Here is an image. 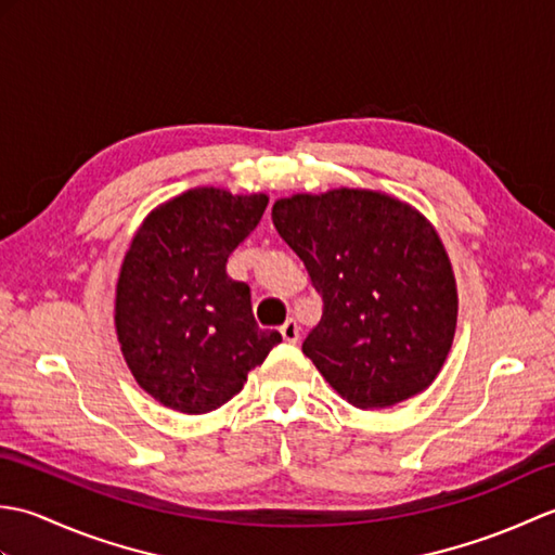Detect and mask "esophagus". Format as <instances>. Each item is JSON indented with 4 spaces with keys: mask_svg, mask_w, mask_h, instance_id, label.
<instances>
[{
    "mask_svg": "<svg viewBox=\"0 0 555 555\" xmlns=\"http://www.w3.org/2000/svg\"><path fill=\"white\" fill-rule=\"evenodd\" d=\"M281 336H284V340H288V344H296L300 338V326L296 324V320H288L284 326H281Z\"/></svg>",
    "mask_w": 555,
    "mask_h": 555,
    "instance_id": "esophagus-1",
    "label": "esophagus"
}]
</instances>
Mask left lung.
<instances>
[{"mask_svg": "<svg viewBox=\"0 0 555 555\" xmlns=\"http://www.w3.org/2000/svg\"><path fill=\"white\" fill-rule=\"evenodd\" d=\"M271 219L322 298L302 352L334 391L358 408L424 391L457 320L453 269L431 223L400 199L352 188L279 199Z\"/></svg>", "mask_w": 555, "mask_h": 555, "instance_id": "left-lung-1", "label": "left lung"}]
</instances>
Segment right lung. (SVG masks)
I'll return each instance as SVG.
<instances>
[{
	"label": "right lung",
	"mask_w": 555,
	"mask_h": 555,
	"mask_svg": "<svg viewBox=\"0 0 555 555\" xmlns=\"http://www.w3.org/2000/svg\"><path fill=\"white\" fill-rule=\"evenodd\" d=\"M267 203L195 188L135 233L116 286V334L135 382L162 405L188 415L221 408L281 344L257 326L250 286L227 271Z\"/></svg>",
	"instance_id": "1"
}]
</instances>
